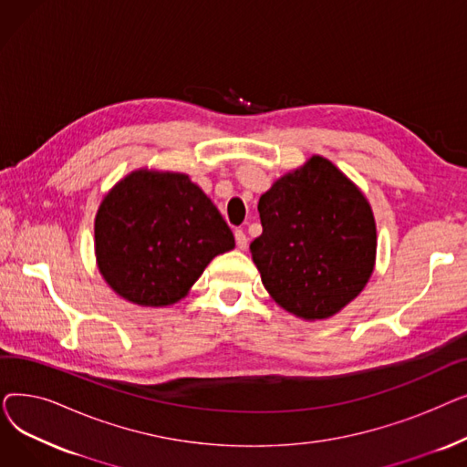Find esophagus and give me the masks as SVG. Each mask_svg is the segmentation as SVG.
<instances>
[{"instance_id": "34e87169", "label": "esophagus", "mask_w": 467, "mask_h": 467, "mask_svg": "<svg viewBox=\"0 0 467 467\" xmlns=\"http://www.w3.org/2000/svg\"><path fill=\"white\" fill-rule=\"evenodd\" d=\"M234 238H236V246L240 250H246L248 248V236H246V233H244L242 229L234 231Z\"/></svg>"}]
</instances>
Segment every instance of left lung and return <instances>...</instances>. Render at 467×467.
Here are the masks:
<instances>
[{"instance_id":"1","label":"left lung","mask_w":467,"mask_h":467,"mask_svg":"<svg viewBox=\"0 0 467 467\" xmlns=\"http://www.w3.org/2000/svg\"><path fill=\"white\" fill-rule=\"evenodd\" d=\"M252 257L273 299L305 320L347 306L369 280L377 229L361 191L324 157L280 178L259 199Z\"/></svg>"}]
</instances>
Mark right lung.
I'll return each instance as SVG.
<instances>
[{"label": "right lung", "instance_id": "1", "mask_svg": "<svg viewBox=\"0 0 467 467\" xmlns=\"http://www.w3.org/2000/svg\"><path fill=\"white\" fill-rule=\"evenodd\" d=\"M94 240L106 282L143 306L174 305L215 255L234 248L225 219L185 174L147 170L108 192Z\"/></svg>", "mask_w": 467, "mask_h": 467}]
</instances>
